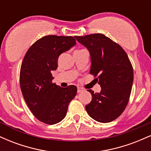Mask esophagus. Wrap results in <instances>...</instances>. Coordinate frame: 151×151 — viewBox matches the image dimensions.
I'll return each instance as SVG.
<instances>
[{
	"label": "esophagus",
	"mask_w": 151,
	"mask_h": 151,
	"mask_svg": "<svg viewBox=\"0 0 151 151\" xmlns=\"http://www.w3.org/2000/svg\"><path fill=\"white\" fill-rule=\"evenodd\" d=\"M82 91H84V89H82V88H81V87H78L77 88V92L78 93H80Z\"/></svg>",
	"instance_id": "esophagus-1"
}]
</instances>
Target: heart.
<instances>
[{
	"label": "heart",
	"mask_w": 151,
	"mask_h": 151,
	"mask_svg": "<svg viewBox=\"0 0 151 151\" xmlns=\"http://www.w3.org/2000/svg\"><path fill=\"white\" fill-rule=\"evenodd\" d=\"M77 51H80V50H77ZM77 51H75V52H77Z\"/></svg>",
	"instance_id": "1"
}]
</instances>
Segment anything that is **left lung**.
<instances>
[{"label":"left lung","mask_w":151,"mask_h":151,"mask_svg":"<svg viewBox=\"0 0 151 151\" xmlns=\"http://www.w3.org/2000/svg\"><path fill=\"white\" fill-rule=\"evenodd\" d=\"M75 38L89 51L90 74L98 77L95 79L101 87L99 93L88 90L92 99L85 106L86 111L95 121L111 122L124 112L129 102L133 81L132 65L124 50L104 35Z\"/></svg>","instance_id":"obj_1"}]
</instances>
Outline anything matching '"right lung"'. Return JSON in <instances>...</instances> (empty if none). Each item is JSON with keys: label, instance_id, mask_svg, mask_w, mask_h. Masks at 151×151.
<instances>
[{"label": "right lung", "instance_id": "1", "mask_svg": "<svg viewBox=\"0 0 151 151\" xmlns=\"http://www.w3.org/2000/svg\"><path fill=\"white\" fill-rule=\"evenodd\" d=\"M76 45L72 36H45L32 45L22 60L20 84L29 109L39 121L52 125L67 114L77 88H63L52 83V71L58 68V58Z\"/></svg>", "mask_w": 151, "mask_h": 151}]
</instances>
